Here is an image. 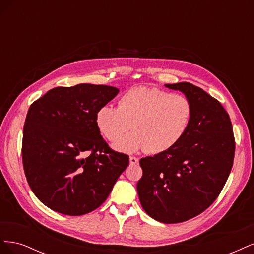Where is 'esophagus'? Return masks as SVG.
I'll return each instance as SVG.
<instances>
[{"label": "esophagus", "mask_w": 254, "mask_h": 254, "mask_svg": "<svg viewBox=\"0 0 254 254\" xmlns=\"http://www.w3.org/2000/svg\"><path fill=\"white\" fill-rule=\"evenodd\" d=\"M129 161H130V164H131V165L139 164V159H137L136 157H130Z\"/></svg>", "instance_id": "34e87169"}]
</instances>
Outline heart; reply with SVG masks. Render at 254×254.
Returning <instances> with one entry per match:
<instances>
[{
  "label": "heart",
  "mask_w": 254,
  "mask_h": 254,
  "mask_svg": "<svg viewBox=\"0 0 254 254\" xmlns=\"http://www.w3.org/2000/svg\"><path fill=\"white\" fill-rule=\"evenodd\" d=\"M191 118L193 104L187 96L141 86L125 92L119 107L102 106L96 111L95 123L99 132L111 142L132 126L133 131L115 143V149L124 152L145 149L157 155L181 141Z\"/></svg>",
  "instance_id": "heart-1"
}]
</instances>
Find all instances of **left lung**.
I'll return each mask as SVG.
<instances>
[{
	"instance_id": "8db88e82",
	"label": "left lung",
	"mask_w": 254,
	"mask_h": 254,
	"mask_svg": "<svg viewBox=\"0 0 254 254\" xmlns=\"http://www.w3.org/2000/svg\"><path fill=\"white\" fill-rule=\"evenodd\" d=\"M193 104V118L170 150L140 160L136 184L144 211L164 224L187 221L218 197L231 172L235 140L229 114L216 98L190 82L165 84Z\"/></svg>"
}]
</instances>
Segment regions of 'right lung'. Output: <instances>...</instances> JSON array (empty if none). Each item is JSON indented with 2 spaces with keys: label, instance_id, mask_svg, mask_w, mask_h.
<instances>
[{
  "label": "right lung",
  "instance_id": "add662e5",
  "mask_svg": "<svg viewBox=\"0 0 254 254\" xmlns=\"http://www.w3.org/2000/svg\"><path fill=\"white\" fill-rule=\"evenodd\" d=\"M118 88L80 83L48 91L30 105L22 140V161L30 189L58 213L79 216L109 196L129 157L109 147L95 114Z\"/></svg>",
  "mask_w": 254,
  "mask_h": 254
}]
</instances>
